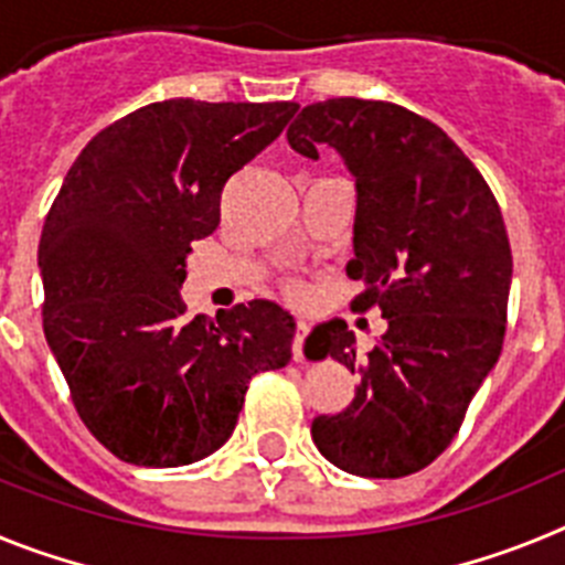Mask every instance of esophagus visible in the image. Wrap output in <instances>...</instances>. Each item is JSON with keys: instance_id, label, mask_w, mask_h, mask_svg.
<instances>
[{"instance_id": "esophagus-1", "label": "esophagus", "mask_w": 565, "mask_h": 565, "mask_svg": "<svg viewBox=\"0 0 565 565\" xmlns=\"http://www.w3.org/2000/svg\"><path fill=\"white\" fill-rule=\"evenodd\" d=\"M308 331H311V328H308L306 319H299L297 333H294V359H297V362H306V348H302V344H306Z\"/></svg>"}]
</instances>
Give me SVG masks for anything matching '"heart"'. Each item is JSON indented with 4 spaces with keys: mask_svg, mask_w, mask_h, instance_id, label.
<instances>
[{
    "mask_svg": "<svg viewBox=\"0 0 565 565\" xmlns=\"http://www.w3.org/2000/svg\"><path fill=\"white\" fill-rule=\"evenodd\" d=\"M294 294H297V297H302V291H299V288H294Z\"/></svg>",
    "mask_w": 565,
    "mask_h": 565,
    "instance_id": "b5f03b06",
    "label": "heart"
}]
</instances>
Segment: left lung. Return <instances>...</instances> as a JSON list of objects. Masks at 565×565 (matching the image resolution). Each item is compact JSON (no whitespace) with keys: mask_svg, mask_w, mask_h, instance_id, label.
Wrapping results in <instances>:
<instances>
[{"mask_svg":"<svg viewBox=\"0 0 565 565\" xmlns=\"http://www.w3.org/2000/svg\"><path fill=\"white\" fill-rule=\"evenodd\" d=\"M294 152L337 149L356 183L353 308L379 306L382 342L356 359L342 319L308 339L359 373L356 396L311 424L317 450L364 478H402L436 461L501 356L512 252L501 209L450 135L387 102L328 98L288 127Z\"/></svg>","mask_w":565,"mask_h":565,"instance_id":"obj_1","label":"left lung"}]
</instances>
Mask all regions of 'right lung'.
I'll return each instance as SVG.
<instances>
[{
    "label": "right lung",
    "mask_w": 565,
    "mask_h": 565,
    "mask_svg": "<svg viewBox=\"0 0 565 565\" xmlns=\"http://www.w3.org/2000/svg\"><path fill=\"white\" fill-rule=\"evenodd\" d=\"M294 102L172 98L135 109L70 167L39 239L44 337L87 430L138 467H183L234 433L252 376L291 362L297 322L268 299L186 317L194 239L221 192L286 129Z\"/></svg>",
    "instance_id": "obj_1"
}]
</instances>
